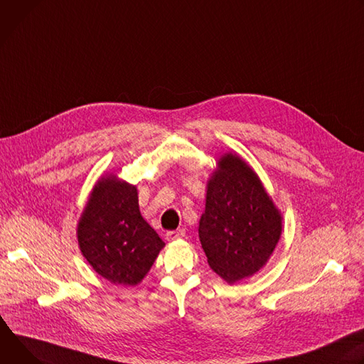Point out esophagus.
I'll return each instance as SVG.
<instances>
[{
	"mask_svg": "<svg viewBox=\"0 0 364 364\" xmlns=\"http://www.w3.org/2000/svg\"><path fill=\"white\" fill-rule=\"evenodd\" d=\"M182 237H185V230H175V231H168L166 232V238L169 241L178 240V238H182Z\"/></svg>",
	"mask_w": 364,
	"mask_h": 364,
	"instance_id": "1",
	"label": "esophagus"
}]
</instances>
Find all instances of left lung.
I'll return each mask as SVG.
<instances>
[{
	"mask_svg": "<svg viewBox=\"0 0 364 364\" xmlns=\"http://www.w3.org/2000/svg\"><path fill=\"white\" fill-rule=\"evenodd\" d=\"M282 217L260 178L237 153L227 151L207 182L199 241L210 267L227 284L257 273L282 235Z\"/></svg>",
	"mask_w": 364,
	"mask_h": 364,
	"instance_id": "8db88e82",
	"label": "left lung"
}]
</instances>
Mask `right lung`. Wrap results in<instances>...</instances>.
I'll return each mask as SVG.
<instances>
[{"mask_svg":"<svg viewBox=\"0 0 364 364\" xmlns=\"http://www.w3.org/2000/svg\"><path fill=\"white\" fill-rule=\"evenodd\" d=\"M76 237L91 267L123 287L139 285L165 247L140 213L137 186L112 172L102 175L92 188Z\"/></svg>","mask_w":364,"mask_h":364,"instance_id":"obj_1","label":"right lung"}]
</instances>
